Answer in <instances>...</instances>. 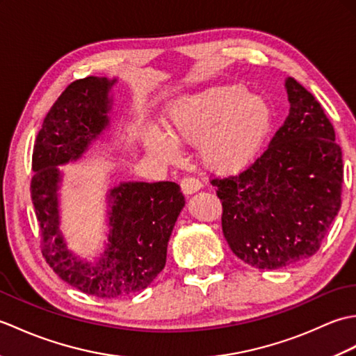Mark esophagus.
I'll return each instance as SVG.
<instances>
[{"label":"esophagus","instance_id":"34e87169","mask_svg":"<svg viewBox=\"0 0 356 356\" xmlns=\"http://www.w3.org/2000/svg\"><path fill=\"white\" fill-rule=\"evenodd\" d=\"M180 188H182L184 194L188 195V194L197 193L202 188V184L194 177H185V179H182V182H180Z\"/></svg>","mask_w":356,"mask_h":356}]
</instances>
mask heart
Instances as JSON below:
<instances>
[{
    "instance_id": "obj_1",
    "label": "heart",
    "mask_w": 356,
    "mask_h": 356,
    "mask_svg": "<svg viewBox=\"0 0 356 356\" xmlns=\"http://www.w3.org/2000/svg\"><path fill=\"white\" fill-rule=\"evenodd\" d=\"M166 130L148 128L145 145L174 162L179 145L199 143V157L220 174L248 168L261 154L274 127V110L260 95L237 84L214 86L177 97L166 110Z\"/></svg>"
}]
</instances>
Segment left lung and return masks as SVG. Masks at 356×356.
Returning a JSON list of instances; mask_svg holds the SVG:
<instances>
[{"label":"left lung","mask_w":356,"mask_h":356,"mask_svg":"<svg viewBox=\"0 0 356 356\" xmlns=\"http://www.w3.org/2000/svg\"><path fill=\"white\" fill-rule=\"evenodd\" d=\"M289 116L238 176L213 179L231 251L259 269L312 257L341 208L343 154L320 102L293 78Z\"/></svg>","instance_id":"left-lung-1"}]
</instances>
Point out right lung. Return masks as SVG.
Returning a JSON list of instances; mask_svg holds the SVG:
<instances>
[{
    "label": "right lung",
    "instance_id": "obj_1",
    "mask_svg": "<svg viewBox=\"0 0 356 356\" xmlns=\"http://www.w3.org/2000/svg\"><path fill=\"white\" fill-rule=\"evenodd\" d=\"M116 79L88 76L67 87L45 116L32 157V202L42 255L65 283L97 298L145 289L165 268L166 248L185 197L174 182H120L107 195L108 234L95 261L67 248L59 213V165L76 162L110 125Z\"/></svg>",
    "mask_w": 356,
    "mask_h": 356
}]
</instances>
